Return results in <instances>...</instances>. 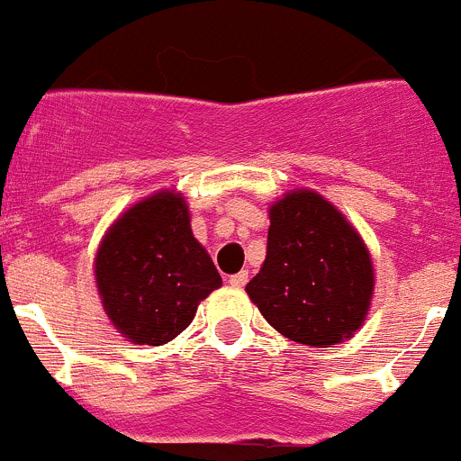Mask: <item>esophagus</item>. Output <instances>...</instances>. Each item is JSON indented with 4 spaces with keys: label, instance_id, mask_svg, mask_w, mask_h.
Masks as SVG:
<instances>
[{
    "label": "esophagus",
    "instance_id": "1",
    "mask_svg": "<svg viewBox=\"0 0 461 461\" xmlns=\"http://www.w3.org/2000/svg\"><path fill=\"white\" fill-rule=\"evenodd\" d=\"M247 281H249V272L247 270L238 272V275H233V276H228V284H230L233 288H242Z\"/></svg>",
    "mask_w": 461,
    "mask_h": 461
}]
</instances>
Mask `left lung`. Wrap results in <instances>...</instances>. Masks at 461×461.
<instances>
[{"mask_svg":"<svg viewBox=\"0 0 461 461\" xmlns=\"http://www.w3.org/2000/svg\"><path fill=\"white\" fill-rule=\"evenodd\" d=\"M267 256L247 295L267 323L297 344L328 348L367 321L374 263L348 219L312 189L270 205Z\"/></svg>","mask_w":461,"mask_h":461,"instance_id":"8db88e82","label":"left lung"}]
</instances>
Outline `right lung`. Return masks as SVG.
I'll return each instance as SVG.
<instances>
[{
	"instance_id": "right-lung-1",
	"label": "right lung",
	"mask_w": 461,
	"mask_h": 461,
	"mask_svg": "<svg viewBox=\"0 0 461 461\" xmlns=\"http://www.w3.org/2000/svg\"><path fill=\"white\" fill-rule=\"evenodd\" d=\"M94 276L113 328L138 346L168 344L221 286L210 254L191 233L185 195L175 189L142 198L110 223Z\"/></svg>"
}]
</instances>
